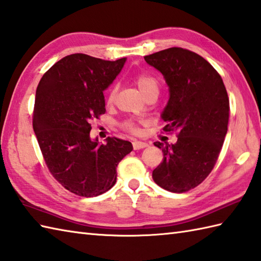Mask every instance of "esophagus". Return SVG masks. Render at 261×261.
<instances>
[{
  "instance_id": "esophagus-1",
  "label": "esophagus",
  "mask_w": 261,
  "mask_h": 261,
  "mask_svg": "<svg viewBox=\"0 0 261 261\" xmlns=\"http://www.w3.org/2000/svg\"><path fill=\"white\" fill-rule=\"evenodd\" d=\"M132 146H134L135 150H140V149H143V148L148 147V143L142 142V141H137V140H135L134 142H132Z\"/></svg>"
}]
</instances>
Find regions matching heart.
Masks as SVG:
<instances>
[{"mask_svg": "<svg viewBox=\"0 0 261 261\" xmlns=\"http://www.w3.org/2000/svg\"><path fill=\"white\" fill-rule=\"evenodd\" d=\"M134 81L136 85L139 87V90L146 97L152 95V94H157L159 92V81L157 77H154L150 74L147 73H138L134 76ZM116 93H118V86L114 85L110 88L107 94V103L112 104L115 99ZM122 130L130 132V134H138L139 132V126H138V122L126 119L122 121L120 123Z\"/></svg>", "mask_w": 261, "mask_h": 261, "instance_id": "1", "label": "heart"}]
</instances>
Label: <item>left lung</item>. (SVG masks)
I'll return each mask as SVG.
<instances>
[{"instance_id":"1","label":"left lung","mask_w":261,"mask_h":261,"mask_svg":"<svg viewBox=\"0 0 261 261\" xmlns=\"http://www.w3.org/2000/svg\"><path fill=\"white\" fill-rule=\"evenodd\" d=\"M169 86L162 118L164 132H176L177 142H154L164 153L152 171L157 185L173 193L195 188L213 170L228 132L230 103L220 74L206 59L173 47L145 56Z\"/></svg>"}]
</instances>
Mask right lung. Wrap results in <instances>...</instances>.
Here are the masks:
<instances>
[{
    "label": "right lung",
    "mask_w": 261,
    "mask_h": 261,
    "mask_svg": "<svg viewBox=\"0 0 261 261\" xmlns=\"http://www.w3.org/2000/svg\"><path fill=\"white\" fill-rule=\"evenodd\" d=\"M125 58L111 62L73 54L49 68L39 82L32 125L53 177L82 197L98 196L116 181V167L132 151L131 142L91 139V122L105 113L103 91Z\"/></svg>",
    "instance_id": "add662e5"
}]
</instances>
